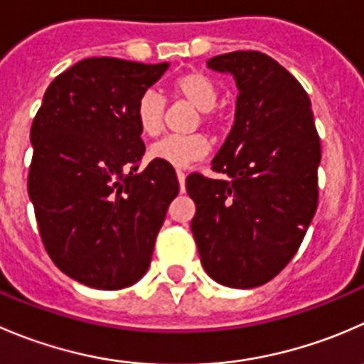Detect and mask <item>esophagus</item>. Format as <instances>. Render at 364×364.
I'll use <instances>...</instances> for the list:
<instances>
[{"label": "esophagus", "instance_id": "esophagus-1", "mask_svg": "<svg viewBox=\"0 0 364 364\" xmlns=\"http://www.w3.org/2000/svg\"><path fill=\"white\" fill-rule=\"evenodd\" d=\"M176 176H178V181H179V190L181 192H185V179H186V174L183 171H176Z\"/></svg>", "mask_w": 364, "mask_h": 364}]
</instances>
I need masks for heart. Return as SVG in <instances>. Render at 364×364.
I'll return each instance as SVG.
<instances>
[{"label":"heart","instance_id":"heart-1","mask_svg":"<svg viewBox=\"0 0 364 364\" xmlns=\"http://www.w3.org/2000/svg\"><path fill=\"white\" fill-rule=\"evenodd\" d=\"M171 94L176 100L192 105L199 110V119L210 128L218 126V115H215L213 107L217 103V87L204 73L190 70L181 74L171 83ZM135 117L139 129L147 136H156L164 128L165 101L160 94L146 90L136 101ZM197 119V122H199ZM210 151V142L200 133L185 136H165L151 146L149 156L176 168L188 167L193 161L204 158Z\"/></svg>","mask_w":364,"mask_h":364}]
</instances>
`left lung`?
<instances>
[{
	"mask_svg": "<svg viewBox=\"0 0 364 364\" xmlns=\"http://www.w3.org/2000/svg\"><path fill=\"white\" fill-rule=\"evenodd\" d=\"M238 87L231 133L211 171L186 178L192 232L208 276L256 288L279 274L304 240L318 204L320 139L311 101L283 65L259 51L208 60Z\"/></svg>",
	"mask_w": 364,
	"mask_h": 364,
	"instance_id": "8db88e82",
	"label": "left lung"
}]
</instances>
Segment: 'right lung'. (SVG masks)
Segmentation results:
<instances>
[{"label":"right lung","instance_id":"obj_1","mask_svg":"<svg viewBox=\"0 0 364 364\" xmlns=\"http://www.w3.org/2000/svg\"><path fill=\"white\" fill-rule=\"evenodd\" d=\"M168 63L85 58L55 77L31 122L28 193L46 252L74 281L121 290L147 272L179 183L146 153L135 108Z\"/></svg>","mask_w":364,"mask_h":364}]
</instances>
